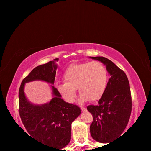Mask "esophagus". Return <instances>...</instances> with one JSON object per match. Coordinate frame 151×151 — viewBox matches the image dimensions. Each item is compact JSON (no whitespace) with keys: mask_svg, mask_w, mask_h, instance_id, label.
I'll list each match as a JSON object with an SVG mask.
<instances>
[{"mask_svg":"<svg viewBox=\"0 0 151 151\" xmlns=\"http://www.w3.org/2000/svg\"><path fill=\"white\" fill-rule=\"evenodd\" d=\"M81 109L82 111H86V108H85V107H81Z\"/></svg>","mask_w":151,"mask_h":151,"instance_id":"esophagus-1","label":"esophagus"}]
</instances>
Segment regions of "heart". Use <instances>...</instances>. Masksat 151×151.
Returning <instances> with one entry per match:
<instances>
[{"label": "heart", "instance_id": "1", "mask_svg": "<svg viewBox=\"0 0 151 151\" xmlns=\"http://www.w3.org/2000/svg\"><path fill=\"white\" fill-rule=\"evenodd\" d=\"M63 78L65 83L57 85V89L67 103H73L77 88L81 93V102L89 99L91 101L99 100L106 90L108 76L103 64L99 61H92L68 66L64 73Z\"/></svg>", "mask_w": 151, "mask_h": 151}]
</instances>
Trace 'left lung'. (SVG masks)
<instances>
[{
	"instance_id": "left-lung-1",
	"label": "left lung",
	"mask_w": 151,
	"mask_h": 151,
	"mask_svg": "<svg viewBox=\"0 0 151 151\" xmlns=\"http://www.w3.org/2000/svg\"><path fill=\"white\" fill-rule=\"evenodd\" d=\"M90 58L106 65L111 75L98 104L87 106L88 112L93 116L90 126L91 137L96 141L109 144L122 134L129 121L132 110L129 82L124 71L108 58L103 57Z\"/></svg>"
}]
</instances>
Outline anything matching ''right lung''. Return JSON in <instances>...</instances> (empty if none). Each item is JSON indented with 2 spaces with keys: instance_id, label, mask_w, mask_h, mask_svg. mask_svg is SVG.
<instances>
[{
  "instance_id": "obj_1",
  "label": "right lung",
  "mask_w": 151,
  "mask_h": 151,
  "mask_svg": "<svg viewBox=\"0 0 151 151\" xmlns=\"http://www.w3.org/2000/svg\"><path fill=\"white\" fill-rule=\"evenodd\" d=\"M58 58L35 67L22 80L19 92V114L29 136L44 145L61 149L69 143L71 124L81 111L75 104L66 103L59 92L51 86L53 98L49 103L36 105L27 100L24 93L25 83L43 81L55 83Z\"/></svg>"
}]
</instances>
